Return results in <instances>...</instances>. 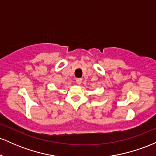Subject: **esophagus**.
<instances>
[{
    "instance_id": "obj_1",
    "label": "esophagus",
    "mask_w": 156,
    "mask_h": 156,
    "mask_svg": "<svg viewBox=\"0 0 156 156\" xmlns=\"http://www.w3.org/2000/svg\"><path fill=\"white\" fill-rule=\"evenodd\" d=\"M82 82V79L80 78H76V83L77 84H78V85H80V83H81Z\"/></svg>"
}]
</instances>
